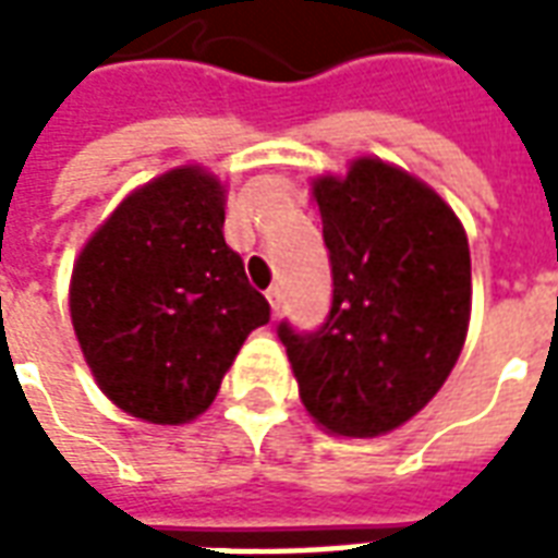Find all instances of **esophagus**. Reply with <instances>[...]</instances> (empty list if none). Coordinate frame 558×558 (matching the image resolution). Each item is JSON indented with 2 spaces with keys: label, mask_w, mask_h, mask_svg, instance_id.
Instances as JSON below:
<instances>
[{
  "label": "esophagus",
  "mask_w": 558,
  "mask_h": 558,
  "mask_svg": "<svg viewBox=\"0 0 558 558\" xmlns=\"http://www.w3.org/2000/svg\"><path fill=\"white\" fill-rule=\"evenodd\" d=\"M266 299H268V304H271V314L278 316V311H280V299H283V295H280V287H271V290L266 292Z\"/></svg>",
  "instance_id": "obj_1"
}]
</instances>
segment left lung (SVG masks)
Returning <instances> with one entry per match:
<instances>
[{
  "label": "left lung",
  "instance_id": "1",
  "mask_svg": "<svg viewBox=\"0 0 558 558\" xmlns=\"http://www.w3.org/2000/svg\"><path fill=\"white\" fill-rule=\"evenodd\" d=\"M331 307L278 326L304 410L340 436H379L424 410L457 364L472 307L466 232L439 196L383 160L316 179Z\"/></svg>",
  "mask_w": 558,
  "mask_h": 558
}]
</instances>
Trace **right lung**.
I'll use <instances>...</instances> for the list:
<instances>
[{
	"instance_id": "obj_1",
	"label": "right lung",
	"mask_w": 558,
	"mask_h": 558,
	"mask_svg": "<svg viewBox=\"0 0 558 558\" xmlns=\"http://www.w3.org/2000/svg\"><path fill=\"white\" fill-rule=\"evenodd\" d=\"M271 307L223 242V187L199 167L143 184L83 247L71 323L107 398L151 424L208 410Z\"/></svg>"
}]
</instances>
